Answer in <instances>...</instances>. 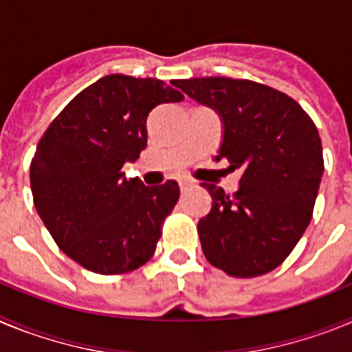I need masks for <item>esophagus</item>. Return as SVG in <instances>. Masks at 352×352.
<instances>
[{
    "label": "esophagus",
    "mask_w": 352,
    "mask_h": 352,
    "mask_svg": "<svg viewBox=\"0 0 352 352\" xmlns=\"http://www.w3.org/2000/svg\"><path fill=\"white\" fill-rule=\"evenodd\" d=\"M192 186H195V182H192V179L188 178L179 179V188H182V190H188V188H192Z\"/></svg>",
    "instance_id": "obj_1"
}]
</instances>
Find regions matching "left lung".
<instances>
[{"instance_id":"left-lung-1","label":"left lung","mask_w":352,"mask_h":352,"mask_svg":"<svg viewBox=\"0 0 352 352\" xmlns=\"http://www.w3.org/2000/svg\"><path fill=\"white\" fill-rule=\"evenodd\" d=\"M178 86L222 116L217 160L243 173L234 194L203 183L213 199L197 223L204 256L236 278L270 273L312 220L324 173L317 126L294 98L256 80L201 77Z\"/></svg>"}]
</instances>
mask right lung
<instances>
[{
	"mask_svg": "<svg viewBox=\"0 0 352 352\" xmlns=\"http://www.w3.org/2000/svg\"><path fill=\"white\" fill-rule=\"evenodd\" d=\"M176 88V80L102 77L68 102L36 146L30 166L36 211L56 245L89 272H133L157 250L178 183L146 186L121 167L146 148L151 109L182 100Z\"/></svg>",
	"mask_w": 352,
	"mask_h": 352,
	"instance_id": "obj_1",
	"label": "right lung"
}]
</instances>
